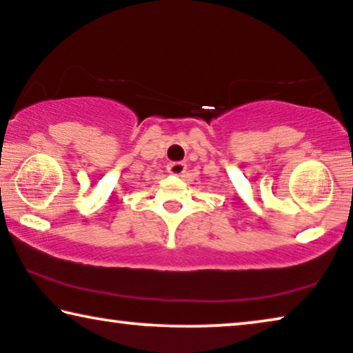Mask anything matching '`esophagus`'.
<instances>
[{
	"instance_id": "1",
	"label": "esophagus",
	"mask_w": 353,
	"mask_h": 353,
	"mask_svg": "<svg viewBox=\"0 0 353 353\" xmlns=\"http://www.w3.org/2000/svg\"><path fill=\"white\" fill-rule=\"evenodd\" d=\"M187 169V164L182 163V161H176V163H169L168 164V172L169 174H174V176H181V174H184Z\"/></svg>"
}]
</instances>
